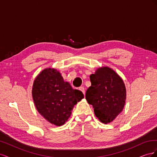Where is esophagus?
<instances>
[{
    "label": "esophagus",
    "mask_w": 157,
    "mask_h": 157,
    "mask_svg": "<svg viewBox=\"0 0 157 157\" xmlns=\"http://www.w3.org/2000/svg\"><path fill=\"white\" fill-rule=\"evenodd\" d=\"M78 90H80V91H81V92L83 93V94H84V95L85 94V90H84V87H82V86H81V87H79Z\"/></svg>",
    "instance_id": "obj_1"
}]
</instances>
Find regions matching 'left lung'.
Wrapping results in <instances>:
<instances>
[{
  "label": "left lung",
  "mask_w": 157,
  "mask_h": 157,
  "mask_svg": "<svg viewBox=\"0 0 157 157\" xmlns=\"http://www.w3.org/2000/svg\"><path fill=\"white\" fill-rule=\"evenodd\" d=\"M91 86L86 92L88 103L103 123L111 122L124 108L126 88L122 78L107 67L99 68L90 76Z\"/></svg>",
  "instance_id": "8db88e82"
}]
</instances>
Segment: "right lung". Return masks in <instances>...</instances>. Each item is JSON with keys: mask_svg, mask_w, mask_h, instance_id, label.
<instances>
[{"mask_svg": "<svg viewBox=\"0 0 157 157\" xmlns=\"http://www.w3.org/2000/svg\"><path fill=\"white\" fill-rule=\"evenodd\" d=\"M33 98L37 111L56 126L65 124L73 107L84 98L82 92L74 90L64 82L54 69H46L37 76L33 83Z\"/></svg>", "mask_w": 157, "mask_h": 157, "instance_id": "1", "label": "right lung"}]
</instances>
